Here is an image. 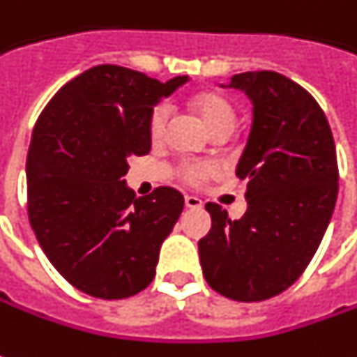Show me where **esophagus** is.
<instances>
[{"instance_id": "1", "label": "esophagus", "mask_w": 357, "mask_h": 357, "mask_svg": "<svg viewBox=\"0 0 357 357\" xmlns=\"http://www.w3.org/2000/svg\"><path fill=\"white\" fill-rule=\"evenodd\" d=\"M184 204H186V208H202V200L198 196L186 195L184 196Z\"/></svg>"}]
</instances>
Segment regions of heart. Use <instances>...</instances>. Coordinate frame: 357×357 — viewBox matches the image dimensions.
Listing matches in <instances>:
<instances>
[{
	"mask_svg": "<svg viewBox=\"0 0 357 357\" xmlns=\"http://www.w3.org/2000/svg\"><path fill=\"white\" fill-rule=\"evenodd\" d=\"M192 106L198 112V116L202 117L204 126L212 131L220 128H234L236 126V112L226 98L214 94V92H202L196 94L192 100ZM169 121V106H157L153 109L149 119V133L153 139H161L167 129ZM181 178L188 184L202 183L204 178L212 176L216 173V165L208 161H184L178 169Z\"/></svg>",
	"mask_w": 357,
	"mask_h": 357,
	"instance_id": "b5f03b06",
	"label": "heart"
}]
</instances>
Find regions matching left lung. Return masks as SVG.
<instances>
[{"mask_svg":"<svg viewBox=\"0 0 357 357\" xmlns=\"http://www.w3.org/2000/svg\"><path fill=\"white\" fill-rule=\"evenodd\" d=\"M226 88L245 92L253 104L236 167L248 184V210L229 220L208 202L212 228L198 251L216 293L257 303L289 289L314 257L338 196L336 147L317 100L283 74L241 73Z\"/></svg>","mask_w":357,"mask_h":357,"instance_id":"1","label":"left lung"}]
</instances>
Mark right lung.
<instances>
[{"instance_id": "obj_1", "label": "right lung", "mask_w": 357, "mask_h": 357, "mask_svg": "<svg viewBox=\"0 0 357 357\" xmlns=\"http://www.w3.org/2000/svg\"><path fill=\"white\" fill-rule=\"evenodd\" d=\"M186 82L100 64L64 84L37 119L29 222L54 269L86 295L126 298L155 277L184 198L171 186L135 198L123 176L129 157L151 151L153 107Z\"/></svg>"}]
</instances>
